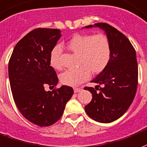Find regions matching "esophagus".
I'll list each match as a JSON object with an SVG mask.
<instances>
[{
	"mask_svg": "<svg viewBox=\"0 0 147 147\" xmlns=\"http://www.w3.org/2000/svg\"><path fill=\"white\" fill-rule=\"evenodd\" d=\"M74 91L75 93L79 92L80 91H81V88H74Z\"/></svg>",
	"mask_w": 147,
	"mask_h": 147,
	"instance_id": "obj_1",
	"label": "esophagus"
}]
</instances>
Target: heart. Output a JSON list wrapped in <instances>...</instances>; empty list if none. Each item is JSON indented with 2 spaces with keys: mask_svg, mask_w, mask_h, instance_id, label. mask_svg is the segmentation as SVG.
<instances>
[{
  "mask_svg": "<svg viewBox=\"0 0 147 147\" xmlns=\"http://www.w3.org/2000/svg\"><path fill=\"white\" fill-rule=\"evenodd\" d=\"M69 51L79 55V68L66 70L59 77L61 83L67 86H78L87 81L91 72L98 74L107 67L111 59V45L105 34L75 35L66 44ZM62 49L55 46L50 53V65L54 69H62Z\"/></svg>",
  "mask_w": 147,
  "mask_h": 147,
  "instance_id": "heart-1",
  "label": "heart"
}]
</instances>
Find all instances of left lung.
<instances>
[{
	"instance_id": "left-lung-1",
	"label": "left lung",
	"mask_w": 147,
	"mask_h": 147,
	"mask_svg": "<svg viewBox=\"0 0 147 147\" xmlns=\"http://www.w3.org/2000/svg\"><path fill=\"white\" fill-rule=\"evenodd\" d=\"M93 26L103 30L110 40L111 59L104 71L92 81L98 84L96 89L92 87L84 88L92 94V101L84 110L96 121L110 123L128 110L136 96L138 85L136 53L129 40L112 26L98 22L85 28Z\"/></svg>"
}]
</instances>
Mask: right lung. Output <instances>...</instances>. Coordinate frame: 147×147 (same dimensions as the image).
Listing matches in <instances>:
<instances>
[{
  "label": "right lung",
  "instance_id": "right-lung-1",
  "mask_svg": "<svg viewBox=\"0 0 147 147\" xmlns=\"http://www.w3.org/2000/svg\"><path fill=\"white\" fill-rule=\"evenodd\" d=\"M60 37L58 29L33 30L17 43L8 63L15 103L22 116L40 127L57 122L74 94L73 88L66 85L45 90L46 85L55 87L59 81L49 58Z\"/></svg>",
  "mask_w": 147,
  "mask_h": 147
}]
</instances>
